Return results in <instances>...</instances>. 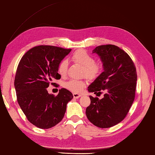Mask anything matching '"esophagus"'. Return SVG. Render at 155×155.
<instances>
[{
	"mask_svg": "<svg viewBox=\"0 0 155 155\" xmlns=\"http://www.w3.org/2000/svg\"><path fill=\"white\" fill-rule=\"evenodd\" d=\"M81 94H78V93H73V97H74V98H79V97H81Z\"/></svg>",
	"mask_w": 155,
	"mask_h": 155,
	"instance_id": "34e87169",
	"label": "esophagus"
}]
</instances>
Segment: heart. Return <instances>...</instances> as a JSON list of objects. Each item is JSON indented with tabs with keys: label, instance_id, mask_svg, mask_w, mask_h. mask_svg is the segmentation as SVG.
Segmentation results:
<instances>
[{
	"label": "heart",
	"instance_id": "1",
	"mask_svg": "<svg viewBox=\"0 0 155 155\" xmlns=\"http://www.w3.org/2000/svg\"><path fill=\"white\" fill-rule=\"evenodd\" d=\"M71 59L77 64L83 67V74L89 79H94L100 74L102 68V64L100 62H96L93 57L85 49H78L75 51ZM68 63L66 60H62L58 65V73L61 76H64L66 74ZM64 87L73 93H78L81 92L85 85V82L78 79H70L64 83Z\"/></svg>",
	"mask_w": 155,
	"mask_h": 155
}]
</instances>
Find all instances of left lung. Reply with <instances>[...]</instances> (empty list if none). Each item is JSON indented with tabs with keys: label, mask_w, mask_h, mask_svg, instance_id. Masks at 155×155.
I'll return each instance as SVG.
<instances>
[{
	"label": "left lung",
	"mask_w": 155,
	"mask_h": 155,
	"mask_svg": "<svg viewBox=\"0 0 155 155\" xmlns=\"http://www.w3.org/2000/svg\"><path fill=\"white\" fill-rule=\"evenodd\" d=\"M103 64L104 72L88 87L89 93H100L104 98L90 96L86 115L96 127L110 128L121 122L134 100L137 81L135 65L128 54L115 45H99L93 49Z\"/></svg>",
	"instance_id": "obj_1"
}]
</instances>
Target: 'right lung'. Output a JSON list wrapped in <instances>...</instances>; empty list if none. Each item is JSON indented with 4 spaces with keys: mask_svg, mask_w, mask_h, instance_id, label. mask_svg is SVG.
<instances>
[{
    "mask_svg": "<svg viewBox=\"0 0 155 155\" xmlns=\"http://www.w3.org/2000/svg\"><path fill=\"white\" fill-rule=\"evenodd\" d=\"M71 50L38 45L29 49L18 64L14 80L17 100L28 120L40 128L48 129L61 122L73 98L64 88L56 97L47 91L50 83L55 85L53 80L61 79L58 65Z\"/></svg>",
    "mask_w": 155,
    "mask_h": 155,
    "instance_id": "obj_1",
    "label": "right lung"
}]
</instances>
